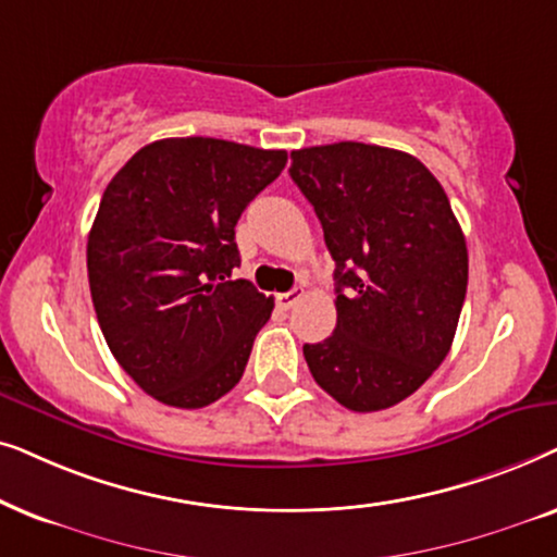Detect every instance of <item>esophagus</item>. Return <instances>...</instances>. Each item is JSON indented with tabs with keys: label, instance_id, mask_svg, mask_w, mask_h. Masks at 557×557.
Listing matches in <instances>:
<instances>
[{
	"label": "esophagus",
	"instance_id": "1",
	"mask_svg": "<svg viewBox=\"0 0 557 557\" xmlns=\"http://www.w3.org/2000/svg\"><path fill=\"white\" fill-rule=\"evenodd\" d=\"M302 295H306V293H302V287H295V290L280 293L277 298H274V302H277V306L283 308V310H290V308L295 306V302H298V300L302 298Z\"/></svg>",
	"mask_w": 557,
	"mask_h": 557
}]
</instances>
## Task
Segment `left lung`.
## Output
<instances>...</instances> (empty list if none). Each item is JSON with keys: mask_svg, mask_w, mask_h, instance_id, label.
<instances>
[{"mask_svg": "<svg viewBox=\"0 0 557 557\" xmlns=\"http://www.w3.org/2000/svg\"><path fill=\"white\" fill-rule=\"evenodd\" d=\"M290 158L336 262V329L302 346L308 369L348 410H387L454 344L469 285L463 232L443 185L412 154L336 143Z\"/></svg>", "mask_w": 557, "mask_h": 557, "instance_id": "left-lung-1", "label": "left lung"}]
</instances>
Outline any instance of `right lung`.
<instances>
[{"mask_svg":"<svg viewBox=\"0 0 557 557\" xmlns=\"http://www.w3.org/2000/svg\"><path fill=\"white\" fill-rule=\"evenodd\" d=\"M285 162V150L170 137L103 190L86 247L94 310L119 367L158 403L198 410L242 380L274 300L232 280L234 226Z\"/></svg>","mask_w":557,"mask_h":557,"instance_id":"obj_1","label":"right lung"}]
</instances>
